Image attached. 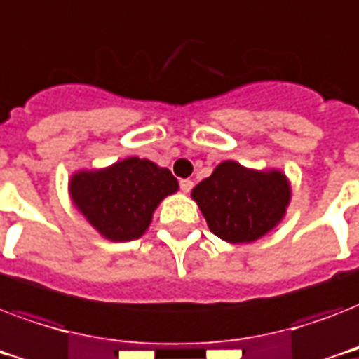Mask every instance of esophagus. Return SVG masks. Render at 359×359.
Here are the masks:
<instances>
[{
	"mask_svg": "<svg viewBox=\"0 0 359 359\" xmlns=\"http://www.w3.org/2000/svg\"><path fill=\"white\" fill-rule=\"evenodd\" d=\"M194 188V182H191L190 179H184L180 180V190L184 191V194H190V190Z\"/></svg>",
	"mask_w": 359,
	"mask_h": 359,
	"instance_id": "esophagus-1",
	"label": "esophagus"
}]
</instances>
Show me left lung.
<instances>
[{"label":"left lung","mask_w":359,"mask_h":359,"mask_svg":"<svg viewBox=\"0 0 359 359\" xmlns=\"http://www.w3.org/2000/svg\"><path fill=\"white\" fill-rule=\"evenodd\" d=\"M292 190L281 169L224 160L191 190L208 229L229 244H250L283 222Z\"/></svg>","instance_id":"1"}]
</instances>
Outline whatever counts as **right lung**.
I'll return each mask as SVG.
<instances>
[{
    "label": "right lung",
    "mask_w": 359,
    "mask_h": 359,
    "mask_svg": "<svg viewBox=\"0 0 359 359\" xmlns=\"http://www.w3.org/2000/svg\"><path fill=\"white\" fill-rule=\"evenodd\" d=\"M177 191L179 182L168 168L137 156L108 168L78 169L69 179V196L76 210L111 242L141 238L158 205Z\"/></svg>",
    "instance_id": "obj_1"
}]
</instances>
